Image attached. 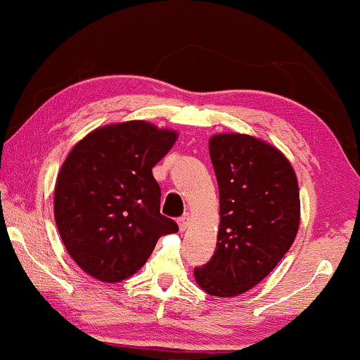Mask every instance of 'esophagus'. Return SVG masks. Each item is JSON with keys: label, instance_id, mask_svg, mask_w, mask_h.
I'll return each mask as SVG.
<instances>
[{"label": "esophagus", "instance_id": "esophagus-1", "mask_svg": "<svg viewBox=\"0 0 360 360\" xmlns=\"http://www.w3.org/2000/svg\"><path fill=\"white\" fill-rule=\"evenodd\" d=\"M189 224H191V216L189 214H184L182 218L178 219V226H179L181 232H184L187 227H189Z\"/></svg>", "mask_w": 360, "mask_h": 360}]
</instances>
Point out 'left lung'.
Masks as SVG:
<instances>
[{
  "instance_id": "left-lung-1",
  "label": "left lung",
  "mask_w": 360,
  "mask_h": 360,
  "mask_svg": "<svg viewBox=\"0 0 360 360\" xmlns=\"http://www.w3.org/2000/svg\"><path fill=\"white\" fill-rule=\"evenodd\" d=\"M219 187V229L213 258L193 276L203 292L232 298L259 283L295 242L300 227L296 173L283 153L250 134L210 138Z\"/></svg>"
}]
</instances>
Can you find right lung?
<instances>
[{
    "label": "right lung",
    "mask_w": 360,
    "mask_h": 360,
    "mask_svg": "<svg viewBox=\"0 0 360 360\" xmlns=\"http://www.w3.org/2000/svg\"><path fill=\"white\" fill-rule=\"evenodd\" d=\"M176 139L178 131L131 120L96 128L68 152L54 187V218L88 276L122 282L146 264L160 237L178 232L160 213L152 174Z\"/></svg>",
    "instance_id": "add662e5"
}]
</instances>
